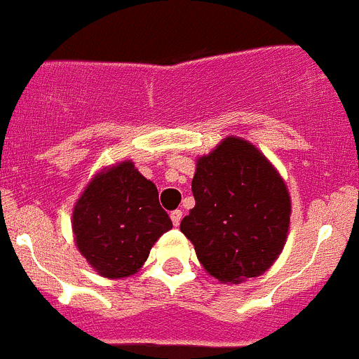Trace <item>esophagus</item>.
Returning a JSON list of instances; mask_svg holds the SVG:
<instances>
[{
	"instance_id": "34e87169",
	"label": "esophagus",
	"mask_w": 359,
	"mask_h": 359,
	"mask_svg": "<svg viewBox=\"0 0 359 359\" xmlns=\"http://www.w3.org/2000/svg\"><path fill=\"white\" fill-rule=\"evenodd\" d=\"M170 216H172L173 225H175V227H179V225H180V219H182V211H180V209H177V211H173Z\"/></svg>"
}]
</instances>
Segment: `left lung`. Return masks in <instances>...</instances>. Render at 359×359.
<instances>
[{"label":"left lung","mask_w":359,"mask_h":359,"mask_svg":"<svg viewBox=\"0 0 359 359\" xmlns=\"http://www.w3.org/2000/svg\"><path fill=\"white\" fill-rule=\"evenodd\" d=\"M195 164V208L180 231L203 270L225 284L263 276L288 238L292 198L284 179L256 144L236 135Z\"/></svg>","instance_id":"1"}]
</instances>
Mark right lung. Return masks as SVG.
<instances>
[{
	"mask_svg": "<svg viewBox=\"0 0 359 359\" xmlns=\"http://www.w3.org/2000/svg\"><path fill=\"white\" fill-rule=\"evenodd\" d=\"M75 245L98 276L121 279L140 272L172 219L159 205L156 184L132 161L102 168L73 208Z\"/></svg>",
	"mask_w": 359,
	"mask_h": 359,
	"instance_id": "1",
	"label": "right lung"
}]
</instances>
